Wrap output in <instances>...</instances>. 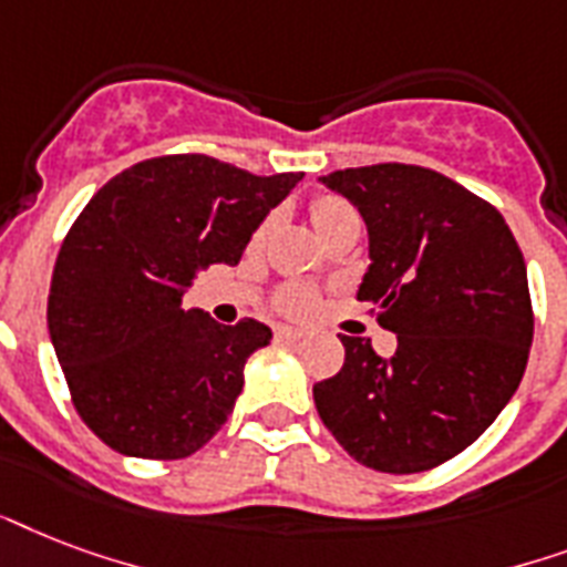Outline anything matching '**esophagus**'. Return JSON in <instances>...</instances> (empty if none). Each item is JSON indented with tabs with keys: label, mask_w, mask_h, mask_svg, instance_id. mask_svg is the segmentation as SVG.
I'll return each instance as SVG.
<instances>
[{
	"label": "esophagus",
	"mask_w": 567,
	"mask_h": 567,
	"mask_svg": "<svg viewBox=\"0 0 567 567\" xmlns=\"http://www.w3.org/2000/svg\"><path fill=\"white\" fill-rule=\"evenodd\" d=\"M275 340L278 343H296V340H301V331L298 328H287V324H278L275 328Z\"/></svg>",
	"instance_id": "esophagus-1"
}]
</instances>
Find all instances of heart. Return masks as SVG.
<instances>
[{"label":"heart","mask_w":567,"mask_h":567,"mask_svg":"<svg viewBox=\"0 0 567 567\" xmlns=\"http://www.w3.org/2000/svg\"><path fill=\"white\" fill-rule=\"evenodd\" d=\"M310 215H313V224L319 234L331 230V227H340V224H361L358 221V213L352 206L346 204L343 197L337 195H319L310 206ZM260 234H266V224L260 227ZM316 305V298L310 289L305 287H287L278 296V307L289 316H305L310 313Z\"/></svg>","instance_id":"1"}]
</instances>
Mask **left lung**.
<instances>
[{"label":"left lung","mask_w":567,"mask_h":567,"mask_svg":"<svg viewBox=\"0 0 567 567\" xmlns=\"http://www.w3.org/2000/svg\"><path fill=\"white\" fill-rule=\"evenodd\" d=\"M322 183L361 213L370 269L358 298L396 333L393 358L340 337L343 370L313 384L316 411L354 462L420 473L488 429L524 379L533 301L506 218L420 165L333 171Z\"/></svg>","instance_id":"8db88e82"}]
</instances>
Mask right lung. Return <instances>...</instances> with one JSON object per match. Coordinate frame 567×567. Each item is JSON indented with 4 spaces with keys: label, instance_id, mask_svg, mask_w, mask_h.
Masks as SVG:
<instances>
[{
    "label": "right lung",
    "instance_id": "1",
    "mask_svg": "<svg viewBox=\"0 0 567 567\" xmlns=\"http://www.w3.org/2000/svg\"><path fill=\"white\" fill-rule=\"evenodd\" d=\"M305 174L257 177L200 153L121 171L64 236L47 324L70 399L121 455L186 458L234 411L269 324L183 310L197 271L236 266Z\"/></svg>",
    "mask_w": 567,
    "mask_h": 567
}]
</instances>
